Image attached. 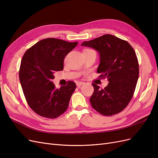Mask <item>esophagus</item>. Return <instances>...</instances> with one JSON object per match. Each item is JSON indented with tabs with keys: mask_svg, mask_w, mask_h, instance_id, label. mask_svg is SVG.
<instances>
[{
	"mask_svg": "<svg viewBox=\"0 0 158 158\" xmlns=\"http://www.w3.org/2000/svg\"><path fill=\"white\" fill-rule=\"evenodd\" d=\"M83 84H84V82H76V85H77L78 88L80 87L81 85H83Z\"/></svg>",
	"mask_w": 158,
	"mask_h": 158,
	"instance_id": "obj_1",
	"label": "esophagus"
}]
</instances>
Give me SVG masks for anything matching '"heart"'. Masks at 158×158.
<instances>
[{
	"label": "heart",
	"mask_w": 158,
	"mask_h": 158,
	"mask_svg": "<svg viewBox=\"0 0 158 158\" xmlns=\"http://www.w3.org/2000/svg\"><path fill=\"white\" fill-rule=\"evenodd\" d=\"M85 50H90V49H85Z\"/></svg>",
	"instance_id": "heart-1"
}]
</instances>
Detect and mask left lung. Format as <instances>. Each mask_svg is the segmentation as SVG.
Returning <instances> with one entry per match:
<instances>
[{
	"label": "left lung",
	"instance_id": "left-lung-1",
	"mask_svg": "<svg viewBox=\"0 0 158 158\" xmlns=\"http://www.w3.org/2000/svg\"><path fill=\"white\" fill-rule=\"evenodd\" d=\"M99 54L97 73L107 78L109 84L103 89L92 84L94 91L89 101L92 107L105 116L121 112L131 100L139 76L136 52L128 43L113 35L106 34L83 42Z\"/></svg>",
	"mask_w": 158,
	"mask_h": 158
}]
</instances>
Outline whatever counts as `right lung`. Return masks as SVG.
I'll return each instance as SVG.
<instances>
[{
	"label": "right lung",
	"instance_id": "add662e5",
	"mask_svg": "<svg viewBox=\"0 0 158 158\" xmlns=\"http://www.w3.org/2000/svg\"><path fill=\"white\" fill-rule=\"evenodd\" d=\"M77 45L78 42L47 38L23 55L19 78L28 105L39 115L55 118L67 109L76 84L69 81L66 85L56 89L52 80L55 72L63 70L65 56Z\"/></svg>",
	"mask_w": 158,
	"mask_h": 158
}]
</instances>
